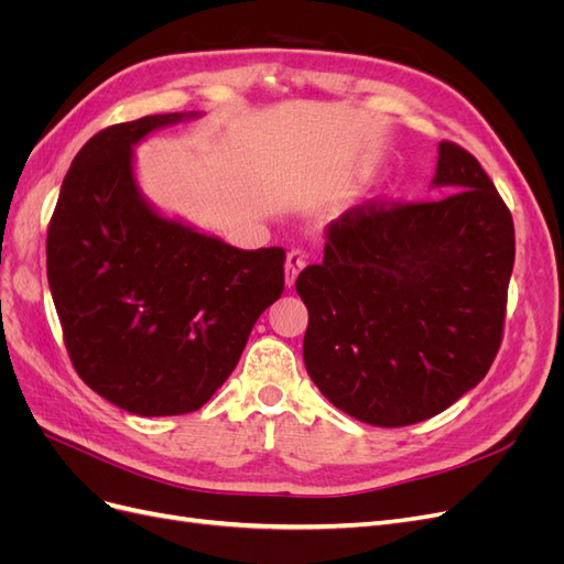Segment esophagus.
Instances as JSON below:
<instances>
[{
    "instance_id": "obj_1",
    "label": "esophagus",
    "mask_w": 564,
    "mask_h": 564,
    "mask_svg": "<svg viewBox=\"0 0 564 564\" xmlns=\"http://www.w3.org/2000/svg\"><path fill=\"white\" fill-rule=\"evenodd\" d=\"M305 261H308V256H305L303 249H292V251L286 253V284H289V286H292V284L296 282L299 272H301V268L305 265Z\"/></svg>"
}]
</instances>
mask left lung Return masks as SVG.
<instances>
[{"label":"left lung","mask_w":564,"mask_h":564,"mask_svg":"<svg viewBox=\"0 0 564 564\" xmlns=\"http://www.w3.org/2000/svg\"><path fill=\"white\" fill-rule=\"evenodd\" d=\"M440 199H369L324 230L296 278L303 360L340 412L400 429L485 379L503 338L513 216L466 148L442 141Z\"/></svg>","instance_id":"8db88e82"}]
</instances>
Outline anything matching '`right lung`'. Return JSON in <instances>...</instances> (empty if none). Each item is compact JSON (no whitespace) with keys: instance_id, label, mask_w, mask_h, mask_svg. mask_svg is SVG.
Segmentation results:
<instances>
[{"instance_id":"add662e5","label":"right lung","mask_w":564,"mask_h":564,"mask_svg":"<svg viewBox=\"0 0 564 564\" xmlns=\"http://www.w3.org/2000/svg\"><path fill=\"white\" fill-rule=\"evenodd\" d=\"M183 112L82 145L46 230V278L79 379L139 416H181L230 377L284 292L282 247L245 251L166 220L135 191L131 145Z\"/></svg>"}]
</instances>
